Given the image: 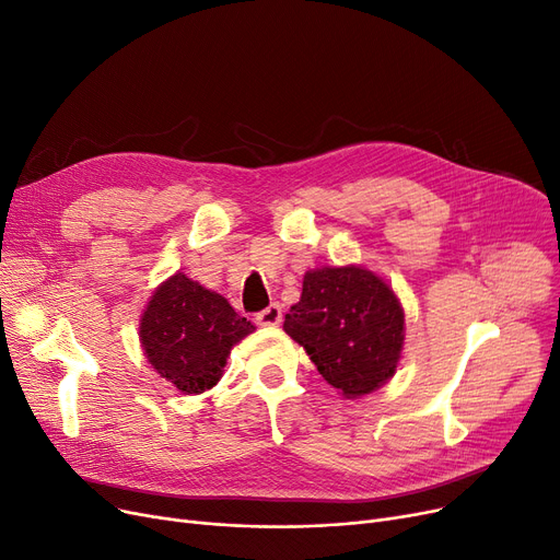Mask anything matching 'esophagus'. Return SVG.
I'll return each mask as SVG.
<instances>
[{
    "mask_svg": "<svg viewBox=\"0 0 560 560\" xmlns=\"http://www.w3.org/2000/svg\"><path fill=\"white\" fill-rule=\"evenodd\" d=\"M255 322H257L259 326H280V322H282V305L273 303V305H269L266 310L257 312Z\"/></svg>",
    "mask_w": 560,
    "mask_h": 560,
    "instance_id": "obj_1",
    "label": "esophagus"
}]
</instances>
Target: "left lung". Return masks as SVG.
<instances>
[{
    "label": "left lung",
    "mask_w": 560,
    "mask_h": 560,
    "mask_svg": "<svg viewBox=\"0 0 560 560\" xmlns=\"http://www.w3.org/2000/svg\"><path fill=\"white\" fill-rule=\"evenodd\" d=\"M282 328L346 398L385 385L406 339L404 307L392 287L355 264L307 271L301 301L284 314Z\"/></svg>",
    "instance_id": "1"
}]
</instances>
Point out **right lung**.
Returning <instances> with one entry per match:
<instances>
[{"mask_svg": "<svg viewBox=\"0 0 560 560\" xmlns=\"http://www.w3.org/2000/svg\"><path fill=\"white\" fill-rule=\"evenodd\" d=\"M253 330L228 299L175 273L150 296L139 337L159 376L184 394H202L221 381L232 346Z\"/></svg>", "mask_w": 560, "mask_h": 560, "instance_id": "right-lung-1", "label": "right lung"}]
</instances>
